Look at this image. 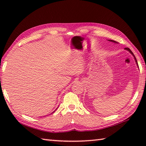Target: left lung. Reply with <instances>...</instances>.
<instances>
[{"label": "left lung", "mask_w": 146, "mask_h": 146, "mask_svg": "<svg viewBox=\"0 0 146 146\" xmlns=\"http://www.w3.org/2000/svg\"><path fill=\"white\" fill-rule=\"evenodd\" d=\"M110 41H112V42H116L115 41H112V40H110ZM125 49H127V50H128L130 52H131V53L133 55V56H134V54H133V52H132V51L131 50V49H130L129 48H125ZM134 58H135V62H136V63H137V60H136V58H135V57L134 56Z\"/></svg>", "instance_id": "1"}]
</instances>
